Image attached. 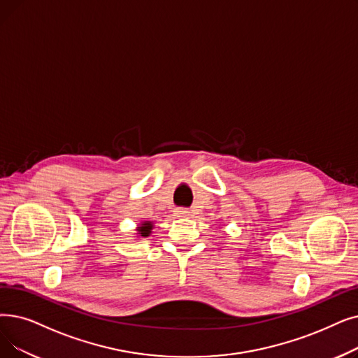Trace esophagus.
<instances>
[{"instance_id": "34e87169", "label": "esophagus", "mask_w": 358, "mask_h": 358, "mask_svg": "<svg viewBox=\"0 0 358 358\" xmlns=\"http://www.w3.org/2000/svg\"><path fill=\"white\" fill-rule=\"evenodd\" d=\"M189 215H190L189 209H185V208L176 209V216H178V217H185V216H189Z\"/></svg>"}]
</instances>
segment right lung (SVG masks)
<instances>
[{"label":"right lung","mask_w":358,"mask_h":358,"mask_svg":"<svg viewBox=\"0 0 358 358\" xmlns=\"http://www.w3.org/2000/svg\"><path fill=\"white\" fill-rule=\"evenodd\" d=\"M152 228H153V224L146 221V222H142L141 225L137 227V234L138 237H149L150 232H152Z\"/></svg>","instance_id":"1"}]
</instances>
